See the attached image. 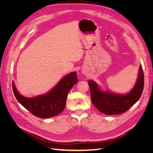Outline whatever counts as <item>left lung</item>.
I'll return each instance as SVG.
<instances>
[{"label": "left lung", "instance_id": "1", "mask_svg": "<svg viewBox=\"0 0 153 153\" xmlns=\"http://www.w3.org/2000/svg\"><path fill=\"white\" fill-rule=\"evenodd\" d=\"M88 84L91 91L92 103L97 109L106 115L122 114L131 107L142 94L144 84L142 68L140 65L135 84L130 92L126 94L101 90L100 87L91 80L88 82Z\"/></svg>", "mask_w": 153, "mask_h": 153}]
</instances>
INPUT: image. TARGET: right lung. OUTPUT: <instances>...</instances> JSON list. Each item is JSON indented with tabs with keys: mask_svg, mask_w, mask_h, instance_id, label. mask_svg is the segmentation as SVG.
I'll list each match as a JSON object with an SVG mask.
<instances>
[{
	"mask_svg": "<svg viewBox=\"0 0 153 153\" xmlns=\"http://www.w3.org/2000/svg\"><path fill=\"white\" fill-rule=\"evenodd\" d=\"M78 82L76 72L64 76L52 90L43 95L26 98L20 94L13 82V90L16 100L24 107L35 116L50 118L61 113L66 105L69 91Z\"/></svg>",
	"mask_w": 153,
	"mask_h": 153,
	"instance_id": "add662e5",
	"label": "right lung"
}]
</instances>
